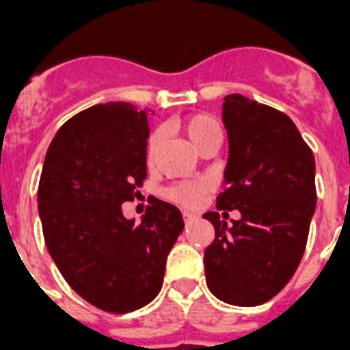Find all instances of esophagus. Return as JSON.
<instances>
[{
  "label": "esophagus",
  "mask_w": 350,
  "mask_h": 350,
  "mask_svg": "<svg viewBox=\"0 0 350 350\" xmlns=\"http://www.w3.org/2000/svg\"><path fill=\"white\" fill-rule=\"evenodd\" d=\"M183 219H185V224H191V221H194V219H196V216L191 213H183Z\"/></svg>",
  "instance_id": "esophagus-1"
}]
</instances>
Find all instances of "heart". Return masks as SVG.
<instances>
[{
  "instance_id": "b5f03b06",
  "label": "heart",
  "mask_w": 350,
  "mask_h": 350,
  "mask_svg": "<svg viewBox=\"0 0 350 350\" xmlns=\"http://www.w3.org/2000/svg\"><path fill=\"white\" fill-rule=\"evenodd\" d=\"M180 129L198 150H202L207 143L221 137L218 121L207 116V114H194V116L185 118L180 123ZM159 145H161V137H159L158 132H154V134L148 136L147 142L148 163H152L154 158H156ZM205 192H207V183L205 181H181V183H176V185L170 187L167 191V196H169V200L180 203L183 207H196L198 203L203 200Z\"/></svg>"
}]
</instances>
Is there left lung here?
Returning a JSON list of instances; mask_svg holds the SVG:
<instances>
[{"label": "left lung", "instance_id": "obj_1", "mask_svg": "<svg viewBox=\"0 0 350 350\" xmlns=\"http://www.w3.org/2000/svg\"><path fill=\"white\" fill-rule=\"evenodd\" d=\"M229 161L216 207L238 211L227 227L218 213L205 249V278L218 299L254 307L274 298L304 256L316 208L314 156L293 120L241 94L225 96Z\"/></svg>", "mask_w": 350, "mask_h": 350}]
</instances>
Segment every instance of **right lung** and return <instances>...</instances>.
Masks as SVG:
<instances>
[{
	"mask_svg": "<svg viewBox=\"0 0 350 350\" xmlns=\"http://www.w3.org/2000/svg\"><path fill=\"white\" fill-rule=\"evenodd\" d=\"M147 111L111 101L81 111L56 132L38 187L49 254L76 293L105 312L145 307L163 285L183 230L174 205L154 200L139 224L121 205L147 178Z\"/></svg>",
	"mask_w": 350,
	"mask_h": 350,
	"instance_id": "1",
	"label": "right lung"
}]
</instances>
